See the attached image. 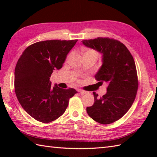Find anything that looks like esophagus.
Here are the masks:
<instances>
[{
  "instance_id": "1",
  "label": "esophagus",
  "mask_w": 157,
  "mask_h": 157,
  "mask_svg": "<svg viewBox=\"0 0 157 157\" xmlns=\"http://www.w3.org/2000/svg\"><path fill=\"white\" fill-rule=\"evenodd\" d=\"M78 92L80 93L81 94H88V92L87 91H85V90H81V89H79V90H78Z\"/></svg>"
}]
</instances>
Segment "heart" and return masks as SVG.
<instances>
[{"label": "heart", "mask_w": 157, "mask_h": 157, "mask_svg": "<svg viewBox=\"0 0 157 157\" xmlns=\"http://www.w3.org/2000/svg\"><path fill=\"white\" fill-rule=\"evenodd\" d=\"M84 54H94L96 56H97V55H96V52L94 51H92V50H87V51H86L84 52Z\"/></svg>", "instance_id": "1"}]
</instances>
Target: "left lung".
<instances>
[{
  "mask_svg": "<svg viewBox=\"0 0 157 157\" xmlns=\"http://www.w3.org/2000/svg\"><path fill=\"white\" fill-rule=\"evenodd\" d=\"M82 42L102 55V66L95 78L109 84L102 97L93 92L94 102L86 111L96 122L109 124L121 119L135 100L138 83L134 58L123 43L114 39L97 38Z\"/></svg>",
  "mask_w": 157,
  "mask_h": 157,
  "instance_id": "1",
  "label": "left lung"
}]
</instances>
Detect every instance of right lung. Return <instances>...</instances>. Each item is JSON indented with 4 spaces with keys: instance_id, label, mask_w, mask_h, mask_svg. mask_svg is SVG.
I'll return each mask as SVG.
<instances>
[{
    "instance_id": "add662e5",
    "label": "right lung",
    "mask_w": 157,
    "mask_h": 157,
    "mask_svg": "<svg viewBox=\"0 0 157 157\" xmlns=\"http://www.w3.org/2000/svg\"><path fill=\"white\" fill-rule=\"evenodd\" d=\"M78 40H52L29 46L15 69V91L23 109L33 118L49 123L65 113L70 98L77 91L51 86L50 77L60 69Z\"/></svg>"
}]
</instances>
